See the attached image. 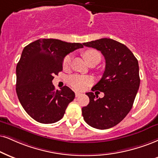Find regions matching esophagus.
Segmentation results:
<instances>
[{
	"label": "esophagus",
	"instance_id": "esophagus-1",
	"mask_svg": "<svg viewBox=\"0 0 158 158\" xmlns=\"http://www.w3.org/2000/svg\"><path fill=\"white\" fill-rule=\"evenodd\" d=\"M82 95V93H80L78 91H75V97H78L80 96H81Z\"/></svg>",
	"mask_w": 158,
	"mask_h": 158
}]
</instances>
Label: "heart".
Instances as JSON below:
<instances>
[{"label": "heart", "instance_id": "b5f03b06", "mask_svg": "<svg viewBox=\"0 0 158 158\" xmlns=\"http://www.w3.org/2000/svg\"><path fill=\"white\" fill-rule=\"evenodd\" d=\"M83 56H84L85 61L87 63L89 64L92 61L99 62L101 59V56L100 52L97 50L93 49L86 50L83 52ZM72 56L67 55L64 57L63 60V66L64 69H67L69 68L70 63H71ZM68 83L73 87L74 89H77V90H83L87 85L91 84L92 83V78L89 76L81 75H73L68 77L67 79Z\"/></svg>", "mask_w": 158, "mask_h": 158}]
</instances>
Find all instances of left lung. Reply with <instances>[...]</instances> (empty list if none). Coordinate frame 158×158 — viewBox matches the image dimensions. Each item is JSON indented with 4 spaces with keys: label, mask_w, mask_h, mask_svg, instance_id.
Masks as SVG:
<instances>
[{
    "label": "left lung",
    "mask_w": 158,
    "mask_h": 158,
    "mask_svg": "<svg viewBox=\"0 0 158 158\" xmlns=\"http://www.w3.org/2000/svg\"><path fill=\"white\" fill-rule=\"evenodd\" d=\"M83 45L100 50L106 59V69L100 81L91 91L104 93L102 98L86 93L88 106L82 108L83 119L89 125L106 130L118 124L130 111L140 85L137 58L124 44L102 38Z\"/></svg>",
    "instance_id": "1"
}]
</instances>
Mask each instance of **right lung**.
I'll use <instances>...</instances> for the list:
<instances>
[{"label":"right lung","mask_w":158,"mask_h":158,"mask_svg":"<svg viewBox=\"0 0 158 158\" xmlns=\"http://www.w3.org/2000/svg\"><path fill=\"white\" fill-rule=\"evenodd\" d=\"M83 48L55 39H42L25 46L16 68V91L19 102L31 117L42 124L61 119L75 94L65 85L56 90L52 81L62 71L64 57Z\"/></svg>","instance_id":"1"}]
</instances>
